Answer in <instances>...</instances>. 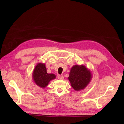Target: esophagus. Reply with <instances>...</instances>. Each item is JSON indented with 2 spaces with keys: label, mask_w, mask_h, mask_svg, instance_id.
I'll return each mask as SVG.
<instances>
[{
  "label": "esophagus",
  "mask_w": 124,
  "mask_h": 124,
  "mask_svg": "<svg viewBox=\"0 0 124 124\" xmlns=\"http://www.w3.org/2000/svg\"><path fill=\"white\" fill-rule=\"evenodd\" d=\"M58 79H60V80H63L64 79L63 76L59 75V76H58Z\"/></svg>",
  "instance_id": "1"
}]
</instances>
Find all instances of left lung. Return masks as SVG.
I'll return each mask as SVG.
<instances>
[{
  "label": "left lung",
  "mask_w": 124,
  "mask_h": 124,
  "mask_svg": "<svg viewBox=\"0 0 124 124\" xmlns=\"http://www.w3.org/2000/svg\"><path fill=\"white\" fill-rule=\"evenodd\" d=\"M72 87L76 91L83 90L90 83L92 75L84 65H75L70 69L68 78Z\"/></svg>",
  "instance_id": "obj_1"
}]
</instances>
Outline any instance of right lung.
I'll list each match as a JSON object with an SVG mask.
<instances>
[{"mask_svg": "<svg viewBox=\"0 0 124 124\" xmlns=\"http://www.w3.org/2000/svg\"><path fill=\"white\" fill-rule=\"evenodd\" d=\"M32 79L38 86L45 88L48 86L50 81L56 78V76L53 73H48L45 64L38 63L36 65L32 74Z\"/></svg>", "mask_w": 124, "mask_h": 124, "instance_id": "1", "label": "right lung"}]
</instances>
